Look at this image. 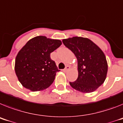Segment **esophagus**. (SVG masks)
I'll return each instance as SVG.
<instances>
[{
	"label": "esophagus",
	"instance_id": "obj_1",
	"mask_svg": "<svg viewBox=\"0 0 123 123\" xmlns=\"http://www.w3.org/2000/svg\"><path fill=\"white\" fill-rule=\"evenodd\" d=\"M70 67L69 65H67V67H65V68L63 70V72H65V73H67V72H68V71L69 70H70Z\"/></svg>",
	"mask_w": 123,
	"mask_h": 123
}]
</instances>
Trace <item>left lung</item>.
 <instances>
[{
  "mask_svg": "<svg viewBox=\"0 0 123 123\" xmlns=\"http://www.w3.org/2000/svg\"><path fill=\"white\" fill-rule=\"evenodd\" d=\"M63 43L74 54L78 61V78L70 82L74 90L92 93L104 83L108 63L103 51L87 38L74 37L63 39Z\"/></svg>",
  "mask_w": 123,
  "mask_h": 123,
  "instance_id": "8db88e82",
  "label": "left lung"
}]
</instances>
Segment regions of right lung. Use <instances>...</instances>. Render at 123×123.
Segmentation results:
<instances>
[{"instance_id":"add662e5","label":"right lung","mask_w":123,"mask_h":123,"mask_svg":"<svg viewBox=\"0 0 123 123\" xmlns=\"http://www.w3.org/2000/svg\"><path fill=\"white\" fill-rule=\"evenodd\" d=\"M62 44L60 40L37 36L27 42L15 58V72L20 83L25 88L38 92L53 83L59 72L50 58V53Z\"/></svg>"}]
</instances>
